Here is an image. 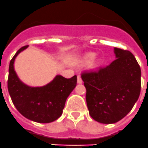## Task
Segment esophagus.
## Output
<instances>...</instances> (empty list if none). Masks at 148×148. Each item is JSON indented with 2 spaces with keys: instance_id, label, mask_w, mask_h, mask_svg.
<instances>
[{
  "instance_id": "obj_1",
  "label": "esophagus",
  "mask_w": 148,
  "mask_h": 148,
  "mask_svg": "<svg viewBox=\"0 0 148 148\" xmlns=\"http://www.w3.org/2000/svg\"><path fill=\"white\" fill-rule=\"evenodd\" d=\"M77 82H78V84L82 83V79L80 75H78V77H77Z\"/></svg>"
}]
</instances>
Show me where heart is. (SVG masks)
Returning <instances> with one entry per match:
<instances>
[{"label":"heart","mask_w":148,"mask_h":148,"mask_svg":"<svg viewBox=\"0 0 148 148\" xmlns=\"http://www.w3.org/2000/svg\"><path fill=\"white\" fill-rule=\"evenodd\" d=\"M95 57H96V53H93V52H90V53H86L79 60V64L82 66H86V65L90 64V63H92V61L95 59ZM99 64H100V61H95L92 64V67L96 68L99 66Z\"/></svg>","instance_id":"b5f03b06"}]
</instances>
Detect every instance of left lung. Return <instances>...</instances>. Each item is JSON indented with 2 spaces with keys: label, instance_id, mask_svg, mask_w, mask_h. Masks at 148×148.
Returning a JSON list of instances; mask_svg holds the SVG:
<instances>
[{
  "label": "left lung",
  "instance_id": "obj_1",
  "mask_svg": "<svg viewBox=\"0 0 148 148\" xmlns=\"http://www.w3.org/2000/svg\"><path fill=\"white\" fill-rule=\"evenodd\" d=\"M116 59L105 67L82 73L90 116L113 124L128 114L141 91V68L130 51L114 48Z\"/></svg>",
  "mask_w": 148,
  "mask_h": 148
}]
</instances>
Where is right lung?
<instances>
[{"label": "right lung", "mask_w": 148, "mask_h": 148, "mask_svg": "<svg viewBox=\"0 0 148 148\" xmlns=\"http://www.w3.org/2000/svg\"><path fill=\"white\" fill-rule=\"evenodd\" d=\"M18 50L10 61L8 76V91L13 104L25 118L38 123H49L58 119L63 113L67 97L75 88L77 76L65 78L56 75L50 83L40 87H31L20 81L14 70V61Z\"/></svg>", "instance_id": "right-lung-1"}]
</instances>
